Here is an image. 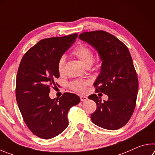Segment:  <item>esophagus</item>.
I'll return each mask as SVG.
<instances>
[{
	"label": "esophagus",
	"mask_w": 155,
	"mask_h": 155,
	"mask_svg": "<svg viewBox=\"0 0 155 155\" xmlns=\"http://www.w3.org/2000/svg\"><path fill=\"white\" fill-rule=\"evenodd\" d=\"M80 99L81 102H84V101H86L88 100V97L86 96H83V95H81V96H80Z\"/></svg>",
	"instance_id": "1"
}]
</instances>
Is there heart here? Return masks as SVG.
<instances>
[{"label":"heart","instance_id":"obj_1","mask_svg":"<svg viewBox=\"0 0 155 155\" xmlns=\"http://www.w3.org/2000/svg\"><path fill=\"white\" fill-rule=\"evenodd\" d=\"M73 54L77 56L82 63L87 68L91 66L94 61V55L92 50L83 45L77 46L73 51ZM66 56L61 55L59 58L57 64L58 71L60 74H63L66 65ZM88 81L78 79L73 81L69 84L70 88L78 93H84L86 91V87Z\"/></svg>","mask_w":155,"mask_h":155}]
</instances>
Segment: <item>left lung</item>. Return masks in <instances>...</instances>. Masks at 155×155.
<instances>
[{"label": "left lung", "mask_w": 155, "mask_h": 155, "mask_svg": "<svg viewBox=\"0 0 155 155\" xmlns=\"http://www.w3.org/2000/svg\"><path fill=\"white\" fill-rule=\"evenodd\" d=\"M79 38L99 53L102 68L94 85L95 92L108 96L104 102L96 94L89 96L97 105L91 114L92 122L109 130L120 129L133 114L138 91L137 75L129 51L123 42L103 30L83 32Z\"/></svg>", "instance_id": "left-lung-1"}]
</instances>
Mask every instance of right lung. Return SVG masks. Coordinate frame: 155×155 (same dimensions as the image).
Here are the masks:
<instances>
[{
  "mask_svg": "<svg viewBox=\"0 0 155 155\" xmlns=\"http://www.w3.org/2000/svg\"><path fill=\"white\" fill-rule=\"evenodd\" d=\"M77 36L75 33L43 39L25 53L19 66L17 102L27 127L41 138H53L65 130L68 125V110L80 102V97L71 93H64L56 100L49 95L50 87L58 85L55 81L60 77L59 58Z\"/></svg>",
  "mask_w": 155,
  "mask_h": 155,
  "instance_id": "add662e5",
  "label": "right lung"
}]
</instances>
